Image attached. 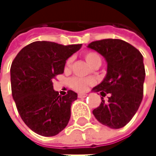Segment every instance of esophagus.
I'll list each match as a JSON object with an SVG mask.
<instances>
[{"label":"esophagus","instance_id":"1","mask_svg":"<svg viewBox=\"0 0 156 156\" xmlns=\"http://www.w3.org/2000/svg\"><path fill=\"white\" fill-rule=\"evenodd\" d=\"M87 95V94H85V93H79V94H78V97L79 98H86Z\"/></svg>","mask_w":156,"mask_h":156}]
</instances>
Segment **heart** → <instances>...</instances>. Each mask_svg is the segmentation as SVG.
I'll list each match as a JSON object with an SVG mask.
<instances>
[{"label":"heart","instance_id":"1","mask_svg":"<svg viewBox=\"0 0 156 156\" xmlns=\"http://www.w3.org/2000/svg\"><path fill=\"white\" fill-rule=\"evenodd\" d=\"M84 58L86 59V61L87 62L88 65H90L91 67L97 65V64H100L101 65V58L100 56L94 51H87L85 53ZM71 63H72V59L71 58H68L65 64V70H69L70 67H71ZM94 84V81L90 78H78V77H74L69 80V85L71 87V88H73L74 90L78 91V92H85L88 89V87L90 86H92Z\"/></svg>","mask_w":156,"mask_h":156}]
</instances>
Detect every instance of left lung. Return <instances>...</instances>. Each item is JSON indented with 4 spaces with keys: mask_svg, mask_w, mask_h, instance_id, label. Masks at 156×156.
I'll use <instances>...</instances> for the list:
<instances>
[{
    "mask_svg": "<svg viewBox=\"0 0 156 156\" xmlns=\"http://www.w3.org/2000/svg\"><path fill=\"white\" fill-rule=\"evenodd\" d=\"M87 47L100 53L108 62L104 80L93 88L102 97L108 94V101L93 110L98 122L118 129L130 122L139 108L144 95L145 70L140 51L118 39L96 41Z\"/></svg>",
    "mask_w": 156,
    "mask_h": 156,
    "instance_id": "8db88e82",
    "label": "left lung"
}]
</instances>
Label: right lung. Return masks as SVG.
Wrapping results in <instances>:
<instances>
[{"mask_svg":"<svg viewBox=\"0 0 156 156\" xmlns=\"http://www.w3.org/2000/svg\"><path fill=\"white\" fill-rule=\"evenodd\" d=\"M81 46L34 41L23 48L12 63L16 108L27 126L40 136H56L69 121L71 104L78 95L69 90L66 96H59L53 89L52 80L64 72L66 60Z\"/></svg>","mask_w":156,"mask_h":156,"instance_id":"obj_1","label":"right lung"}]
</instances>
